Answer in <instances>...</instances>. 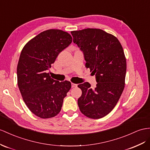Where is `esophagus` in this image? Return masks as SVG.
I'll list each match as a JSON object with an SVG mask.
<instances>
[{"instance_id": "obj_1", "label": "esophagus", "mask_w": 150, "mask_h": 150, "mask_svg": "<svg viewBox=\"0 0 150 150\" xmlns=\"http://www.w3.org/2000/svg\"><path fill=\"white\" fill-rule=\"evenodd\" d=\"M76 87H77V84H75L74 83H71V87L72 88H74Z\"/></svg>"}]
</instances>
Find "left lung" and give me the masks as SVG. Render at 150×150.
<instances>
[{
    "label": "left lung",
    "instance_id": "8db88e82",
    "mask_svg": "<svg viewBox=\"0 0 150 150\" xmlns=\"http://www.w3.org/2000/svg\"><path fill=\"white\" fill-rule=\"evenodd\" d=\"M74 42L83 52L86 67L96 79V87L85 82L78 87L82 96L79 109L86 117L98 119L112 111L125 87L126 59L120 42L114 35L101 29L86 28L71 32Z\"/></svg>",
    "mask_w": 150,
    "mask_h": 150
}]
</instances>
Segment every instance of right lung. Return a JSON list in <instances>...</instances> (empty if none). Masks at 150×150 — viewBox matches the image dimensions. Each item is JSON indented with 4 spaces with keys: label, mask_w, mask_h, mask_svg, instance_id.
I'll use <instances>...</instances> for the list:
<instances>
[{
    "label": "right lung",
    "mask_w": 150,
    "mask_h": 150,
    "mask_svg": "<svg viewBox=\"0 0 150 150\" xmlns=\"http://www.w3.org/2000/svg\"><path fill=\"white\" fill-rule=\"evenodd\" d=\"M71 42L68 33L51 29L33 38L22 49L17 67L18 86L26 105L38 117L58 114L70 89V82L54 80L47 71Z\"/></svg>",
    "instance_id": "obj_1"
}]
</instances>
